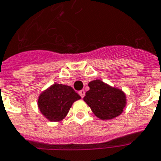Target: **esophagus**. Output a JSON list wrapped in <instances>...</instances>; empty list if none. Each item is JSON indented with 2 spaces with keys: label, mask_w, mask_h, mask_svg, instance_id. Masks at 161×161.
<instances>
[{
  "label": "esophagus",
  "mask_w": 161,
  "mask_h": 161,
  "mask_svg": "<svg viewBox=\"0 0 161 161\" xmlns=\"http://www.w3.org/2000/svg\"><path fill=\"white\" fill-rule=\"evenodd\" d=\"M78 93H79V95H80L82 98H83V97H84V95H85V92H84V90H82V91H80V92H78Z\"/></svg>",
  "instance_id": "34e87169"
}]
</instances>
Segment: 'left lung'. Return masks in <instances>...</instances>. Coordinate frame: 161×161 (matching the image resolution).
Instances as JSON below:
<instances>
[{"instance_id": "1", "label": "left lung", "mask_w": 161, "mask_h": 161, "mask_svg": "<svg viewBox=\"0 0 161 161\" xmlns=\"http://www.w3.org/2000/svg\"><path fill=\"white\" fill-rule=\"evenodd\" d=\"M88 86L90 90L85 93L84 101L97 118L102 120L112 119L124 112L127 99L126 94L121 89L99 79L91 81Z\"/></svg>"}]
</instances>
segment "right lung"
Segmentation results:
<instances>
[{"label": "right lung", "mask_w": 161, "mask_h": 161, "mask_svg": "<svg viewBox=\"0 0 161 161\" xmlns=\"http://www.w3.org/2000/svg\"><path fill=\"white\" fill-rule=\"evenodd\" d=\"M80 98L72 87L56 83L40 93L37 106L49 121L60 122L67 116L73 103Z\"/></svg>", "instance_id": "obj_1"}]
</instances>
